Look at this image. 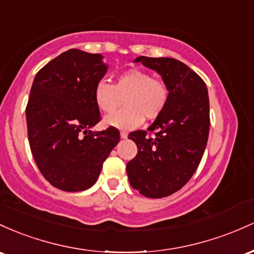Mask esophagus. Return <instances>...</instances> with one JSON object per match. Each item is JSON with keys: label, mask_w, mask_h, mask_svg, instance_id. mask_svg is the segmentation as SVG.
Segmentation results:
<instances>
[{"label": "esophagus", "mask_w": 254, "mask_h": 254, "mask_svg": "<svg viewBox=\"0 0 254 254\" xmlns=\"http://www.w3.org/2000/svg\"><path fill=\"white\" fill-rule=\"evenodd\" d=\"M120 135H121L122 139H126L128 136V133L125 132V130H121V132H120Z\"/></svg>", "instance_id": "obj_1"}]
</instances>
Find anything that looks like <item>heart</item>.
I'll list each match as a JSON object with an SVG mask.
<instances>
[{"label":"heart","instance_id":"1","mask_svg":"<svg viewBox=\"0 0 254 254\" xmlns=\"http://www.w3.org/2000/svg\"><path fill=\"white\" fill-rule=\"evenodd\" d=\"M95 103L102 113L115 112L125 99L126 107L104 119V125L120 129H130L163 113L169 99V89L159 78L149 72L132 68L121 73L115 84L98 81L93 91Z\"/></svg>","mask_w":254,"mask_h":254}]
</instances>
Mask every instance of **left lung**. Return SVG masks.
I'll return each instance as SVG.
<instances>
[{"instance_id":"obj_1","label":"left lung","mask_w":254,"mask_h":254,"mask_svg":"<svg viewBox=\"0 0 254 254\" xmlns=\"http://www.w3.org/2000/svg\"><path fill=\"white\" fill-rule=\"evenodd\" d=\"M134 62L162 76L169 99L149 127L155 138L144 130L128 135L138 147L127 163L128 180L147 198H164L182 189L200 163L209 136V93L203 79L179 60L139 56Z\"/></svg>"}]
</instances>
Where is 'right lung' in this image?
Wrapping results in <instances>:
<instances>
[{
    "label": "right lung",
    "mask_w": 254,
    "mask_h": 254,
    "mask_svg": "<svg viewBox=\"0 0 254 254\" xmlns=\"http://www.w3.org/2000/svg\"><path fill=\"white\" fill-rule=\"evenodd\" d=\"M107 70L101 54L70 49L36 74L26 107L28 141L42 175L56 189L93 186L120 141L116 128L92 130L101 120L93 91Z\"/></svg>",
    "instance_id": "1"
}]
</instances>
